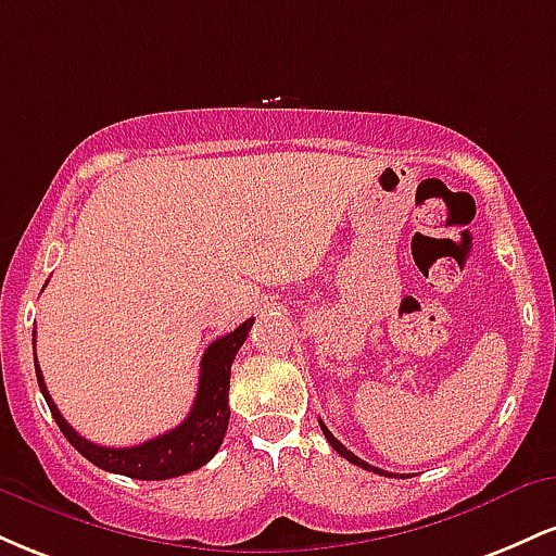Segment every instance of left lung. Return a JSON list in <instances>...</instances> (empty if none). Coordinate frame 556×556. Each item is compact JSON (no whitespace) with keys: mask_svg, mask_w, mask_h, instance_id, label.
Instances as JSON below:
<instances>
[{"mask_svg":"<svg viewBox=\"0 0 556 556\" xmlns=\"http://www.w3.org/2000/svg\"><path fill=\"white\" fill-rule=\"evenodd\" d=\"M318 424H321V431H324V437H327V442H329L331 446H334L337 452H340V455L344 457V460H350V463H353V465H358V468H363V470H374V473H379V476H389L387 470H381V468H374V465H368L366 460H361L358 455H353V452H350L348 446H344V444L340 442V439H334V433H331V431L327 429V426H324V420H318Z\"/></svg>","mask_w":556,"mask_h":556,"instance_id":"obj_1","label":"left lung"}]
</instances>
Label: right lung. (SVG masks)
<instances>
[{
  "label": "right lung",
  "instance_id": "1",
  "mask_svg": "<svg viewBox=\"0 0 556 556\" xmlns=\"http://www.w3.org/2000/svg\"><path fill=\"white\" fill-rule=\"evenodd\" d=\"M251 327L253 318H248V321L240 324L238 329L208 344L206 353H203L201 358L198 394L188 418H185L177 429L159 433L156 439H149V442L143 444L101 446L88 442L86 437H80V433L62 418V413L56 410L52 394L47 392L41 368H38L36 361L38 389H41L43 400H47L49 410H52L56 426L65 433L67 442L73 444L86 460H91L96 468L127 478H138V481H167V478L185 476L190 473V470H198L201 465H206L222 446V439H225L229 424V368H232L235 355H238L242 342H245Z\"/></svg>",
  "mask_w": 556,
  "mask_h": 556
}]
</instances>
